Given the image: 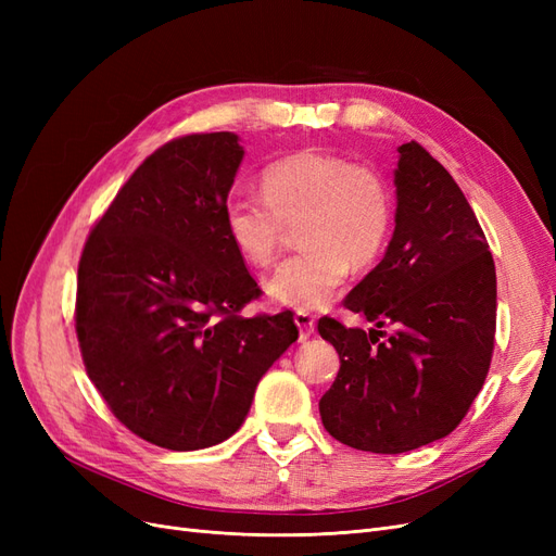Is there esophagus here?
<instances>
[{"label": "esophagus", "instance_id": "esophagus-1", "mask_svg": "<svg viewBox=\"0 0 556 556\" xmlns=\"http://www.w3.org/2000/svg\"><path fill=\"white\" fill-rule=\"evenodd\" d=\"M294 323L299 327V336L301 341L308 339V336L315 331V317L308 311H296L294 313Z\"/></svg>", "mask_w": 556, "mask_h": 556}]
</instances>
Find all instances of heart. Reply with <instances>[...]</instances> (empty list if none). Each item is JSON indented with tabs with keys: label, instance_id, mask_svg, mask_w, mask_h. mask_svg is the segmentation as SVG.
<instances>
[{
	"label": "heart",
	"instance_id": "heart-1",
	"mask_svg": "<svg viewBox=\"0 0 556 556\" xmlns=\"http://www.w3.org/2000/svg\"><path fill=\"white\" fill-rule=\"evenodd\" d=\"M301 217L299 237L308 250L278 264L266 294L280 306L315 311L343 288L350 262L366 266L380 255L392 197L382 178L355 160L301 150L266 166L262 194L231 192L223 206L227 239L252 266L271 264L285 225Z\"/></svg>",
	"mask_w": 556,
	"mask_h": 556
}]
</instances>
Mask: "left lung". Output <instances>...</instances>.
<instances>
[{
  "label": "left lung",
  "mask_w": 556,
  "mask_h": 556,
  "mask_svg": "<svg viewBox=\"0 0 556 556\" xmlns=\"http://www.w3.org/2000/svg\"><path fill=\"white\" fill-rule=\"evenodd\" d=\"M396 150L392 241L343 301L374 327L317 323L341 359L319 399L323 425L343 445L376 454L457 429L490 371L496 331V268L473 208L422 146Z\"/></svg>",
  "instance_id": "8db88e82"
}]
</instances>
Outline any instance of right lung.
Returning a JSON list of instances; mask_svg holds the SVG:
<instances>
[{"instance_id": "right-lung-1", "label": "right lung", "mask_w": 556, "mask_h": 556, "mask_svg": "<svg viewBox=\"0 0 556 556\" xmlns=\"http://www.w3.org/2000/svg\"><path fill=\"white\" fill-rule=\"evenodd\" d=\"M243 155L231 131L162 146L80 255L76 333L88 376L129 431L166 450L237 433L257 382L299 339L290 311L239 315L260 294L223 223Z\"/></svg>"}]
</instances>
